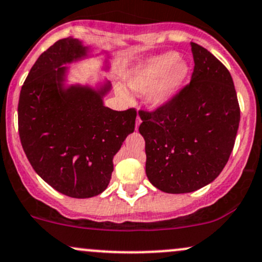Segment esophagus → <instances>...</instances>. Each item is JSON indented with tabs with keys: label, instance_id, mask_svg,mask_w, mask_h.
I'll list each match as a JSON object with an SVG mask.
<instances>
[{
	"label": "esophagus",
	"instance_id": "34e87169",
	"mask_svg": "<svg viewBox=\"0 0 262 262\" xmlns=\"http://www.w3.org/2000/svg\"><path fill=\"white\" fill-rule=\"evenodd\" d=\"M140 123H142V119H140V117H139V116H138V117H137V123H136V129H138V128H139Z\"/></svg>",
	"mask_w": 262,
	"mask_h": 262
}]
</instances>
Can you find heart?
<instances>
[{"instance_id":"obj_1","label":"heart","mask_w":262,"mask_h":262,"mask_svg":"<svg viewBox=\"0 0 262 262\" xmlns=\"http://www.w3.org/2000/svg\"><path fill=\"white\" fill-rule=\"evenodd\" d=\"M190 74V67L179 53L174 51L164 52L150 57L139 64L126 78V84L133 92H148L146 102L151 108H160L170 102L183 88ZM118 96L129 102L130 94L123 87H117Z\"/></svg>"}]
</instances>
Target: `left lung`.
I'll return each instance as SVG.
<instances>
[{
  "mask_svg": "<svg viewBox=\"0 0 262 262\" xmlns=\"http://www.w3.org/2000/svg\"><path fill=\"white\" fill-rule=\"evenodd\" d=\"M190 45V83L163 107L139 112L146 177L169 194L195 191L215 180L228 163L240 123L228 68L208 50Z\"/></svg>",
  "mask_w": 262,
  "mask_h": 262,
  "instance_id": "obj_1",
  "label": "left lung"
}]
</instances>
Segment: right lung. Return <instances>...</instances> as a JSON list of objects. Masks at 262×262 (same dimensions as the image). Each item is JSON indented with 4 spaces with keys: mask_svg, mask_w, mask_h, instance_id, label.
I'll return each mask as SVG.
<instances>
[{
    "mask_svg": "<svg viewBox=\"0 0 262 262\" xmlns=\"http://www.w3.org/2000/svg\"><path fill=\"white\" fill-rule=\"evenodd\" d=\"M88 48L76 38L59 39L31 68L18 100V133L37 174L62 194L92 198L107 189L113 157L136 126L137 111L104 107L107 83L99 91L63 88L67 68Z\"/></svg>",
    "mask_w": 262,
    "mask_h": 262,
    "instance_id": "1",
    "label": "right lung"
}]
</instances>
